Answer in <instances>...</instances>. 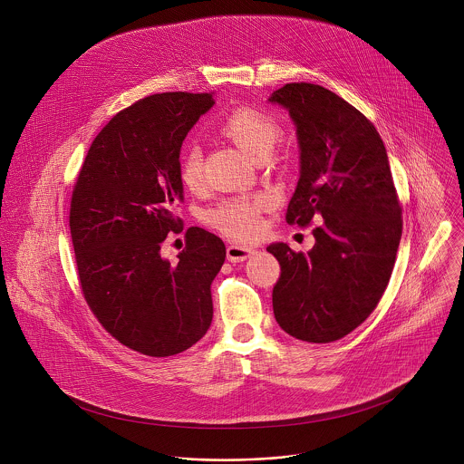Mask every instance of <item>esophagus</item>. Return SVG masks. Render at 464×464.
<instances>
[{"mask_svg":"<svg viewBox=\"0 0 464 464\" xmlns=\"http://www.w3.org/2000/svg\"><path fill=\"white\" fill-rule=\"evenodd\" d=\"M254 254H256V250H254V248H248V246L230 245V246L227 248V259H228L230 263H241V261L252 257Z\"/></svg>","mask_w":464,"mask_h":464,"instance_id":"34e87169","label":"esophagus"}]
</instances>
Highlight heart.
I'll list each match as a JSON object with an SVG mask.
<instances>
[{
	"label": "heart",
	"mask_w": 464,
	"mask_h": 464,
	"mask_svg": "<svg viewBox=\"0 0 464 464\" xmlns=\"http://www.w3.org/2000/svg\"><path fill=\"white\" fill-rule=\"evenodd\" d=\"M218 132L257 162L265 160L282 137L278 123L269 114L250 107L236 109L225 116L218 125ZM177 171L188 191L197 193L203 188V155L198 144H189L182 150ZM269 203L267 195L223 199L205 212V221L228 237L248 241L257 236L261 216Z\"/></svg>",
	"instance_id": "b5f03b06"
}]
</instances>
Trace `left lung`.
I'll return each instance as SVG.
<instances>
[{"mask_svg": "<svg viewBox=\"0 0 464 464\" xmlns=\"http://www.w3.org/2000/svg\"><path fill=\"white\" fill-rule=\"evenodd\" d=\"M269 102L289 111L300 142V180L285 221L309 227L324 218L311 252L267 246L280 265L275 320L296 339L331 343L381 302L397 259L401 205L384 142L353 105L305 82L285 83Z\"/></svg>", "mask_w": 464, "mask_h": 464, "instance_id": "8db88e82", "label": "left lung"}]
</instances>
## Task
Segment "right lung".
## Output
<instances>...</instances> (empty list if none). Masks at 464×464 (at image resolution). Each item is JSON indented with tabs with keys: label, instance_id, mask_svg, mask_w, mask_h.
Returning a JSON list of instances; mask_svg holds the SVG:
<instances>
[{
	"label": "right lung",
	"instance_id": "obj_1",
	"mask_svg": "<svg viewBox=\"0 0 464 464\" xmlns=\"http://www.w3.org/2000/svg\"><path fill=\"white\" fill-rule=\"evenodd\" d=\"M212 105V92H162L120 111L92 140L72 188L82 295L105 331L150 357L188 350L212 322L223 241L191 227L177 263L160 256L168 234L182 232L173 214L184 199L182 142Z\"/></svg>",
	"mask_w": 464,
	"mask_h": 464
}]
</instances>
